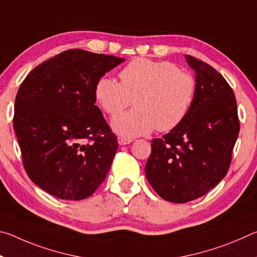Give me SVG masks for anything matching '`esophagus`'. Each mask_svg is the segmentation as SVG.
<instances>
[{
    "label": "esophagus",
    "instance_id": "esophagus-1",
    "mask_svg": "<svg viewBox=\"0 0 257 257\" xmlns=\"http://www.w3.org/2000/svg\"><path fill=\"white\" fill-rule=\"evenodd\" d=\"M132 142H133V139H129V138H123V137H119L118 138L119 145H128Z\"/></svg>",
    "mask_w": 257,
    "mask_h": 257
}]
</instances>
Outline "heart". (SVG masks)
<instances>
[{"mask_svg": "<svg viewBox=\"0 0 257 257\" xmlns=\"http://www.w3.org/2000/svg\"><path fill=\"white\" fill-rule=\"evenodd\" d=\"M119 78L120 82L107 76L98 78L94 98L111 116L134 99V110L112 120L113 130L125 138L150 134L155 128L163 133L175 129L196 98V79L170 61L136 58L119 72Z\"/></svg>", "mask_w": 257, "mask_h": 257, "instance_id": "obj_1", "label": "heart"}]
</instances>
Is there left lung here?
I'll return each mask as SVG.
<instances>
[{
	"label": "left lung",
	"mask_w": 257,
	"mask_h": 257,
	"mask_svg": "<svg viewBox=\"0 0 257 257\" xmlns=\"http://www.w3.org/2000/svg\"><path fill=\"white\" fill-rule=\"evenodd\" d=\"M196 72L197 93L186 119L152 141L146 178L165 201L202 197L227 175L239 134L237 102L227 80L203 61L186 55Z\"/></svg>",
	"instance_id": "8db88e82"
}]
</instances>
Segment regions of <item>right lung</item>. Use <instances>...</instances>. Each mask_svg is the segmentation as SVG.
<instances>
[{"label": "right lung", "instance_id": "add662e5", "mask_svg": "<svg viewBox=\"0 0 257 257\" xmlns=\"http://www.w3.org/2000/svg\"><path fill=\"white\" fill-rule=\"evenodd\" d=\"M123 61L68 50L37 66L20 85L14 128L24 168L53 196L80 201L105 179L118 141L95 105L94 87Z\"/></svg>", "mask_w": 257, "mask_h": 257}]
</instances>
